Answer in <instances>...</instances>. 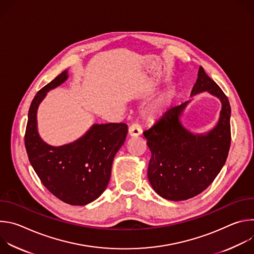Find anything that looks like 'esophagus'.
Wrapping results in <instances>:
<instances>
[{"label": "esophagus", "mask_w": 254, "mask_h": 254, "mask_svg": "<svg viewBox=\"0 0 254 254\" xmlns=\"http://www.w3.org/2000/svg\"><path fill=\"white\" fill-rule=\"evenodd\" d=\"M128 134L130 136H138L141 134V127L137 124H133L128 127Z\"/></svg>", "instance_id": "34e87169"}]
</instances>
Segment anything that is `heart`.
<instances>
[{
	"mask_svg": "<svg viewBox=\"0 0 254 254\" xmlns=\"http://www.w3.org/2000/svg\"><path fill=\"white\" fill-rule=\"evenodd\" d=\"M174 93L172 91L164 94L161 96L158 100H156L154 103H152L148 108V114L151 117H157L159 115H162L167 108L171 105L173 101Z\"/></svg>",
	"mask_w": 254,
	"mask_h": 254,
	"instance_id": "heart-1",
	"label": "heart"
}]
</instances>
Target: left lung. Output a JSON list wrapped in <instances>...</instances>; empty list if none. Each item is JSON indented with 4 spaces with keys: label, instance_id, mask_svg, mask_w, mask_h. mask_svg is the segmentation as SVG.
<instances>
[{
    "label": "left lung",
    "instance_id": "left-lung-1",
    "mask_svg": "<svg viewBox=\"0 0 254 254\" xmlns=\"http://www.w3.org/2000/svg\"><path fill=\"white\" fill-rule=\"evenodd\" d=\"M204 91L222 102L220 120L210 131L194 134L182 123L187 100L168 110L143 131L152 153L148 178L155 192L171 201H183L202 193L223 168L230 148L231 107L227 96L200 66L191 97Z\"/></svg>",
    "mask_w": 254,
    "mask_h": 254
}]
</instances>
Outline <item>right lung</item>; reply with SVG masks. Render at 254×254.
Segmentation results:
<instances>
[{
    "mask_svg": "<svg viewBox=\"0 0 254 254\" xmlns=\"http://www.w3.org/2000/svg\"><path fill=\"white\" fill-rule=\"evenodd\" d=\"M68 79V70L34 97L28 114L25 146L42 184L61 201L76 206L96 200L111 179L116 154L127 133L126 124H93L84 134L62 146H51L38 131L37 112L47 93Z\"/></svg>",
    "mask_w": 254,
    "mask_h": 254,
    "instance_id": "right-lung-1",
    "label": "right lung"
}]
</instances>
